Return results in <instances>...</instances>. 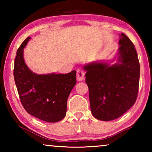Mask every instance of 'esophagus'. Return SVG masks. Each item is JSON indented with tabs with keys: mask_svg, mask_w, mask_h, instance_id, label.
Returning a JSON list of instances; mask_svg holds the SVG:
<instances>
[{
	"mask_svg": "<svg viewBox=\"0 0 152 152\" xmlns=\"http://www.w3.org/2000/svg\"><path fill=\"white\" fill-rule=\"evenodd\" d=\"M84 76H85V74H84V71L81 70V69H78L76 71V78L78 81H82L84 79Z\"/></svg>",
	"mask_w": 152,
	"mask_h": 152,
	"instance_id": "34e87169",
	"label": "esophagus"
}]
</instances>
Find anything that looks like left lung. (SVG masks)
<instances>
[{"instance_id": "obj_1", "label": "left lung", "mask_w": 152, "mask_h": 152, "mask_svg": "<svg viewBox=\"0 0 152 152\" xmlns=\"http://www.w3.org/2000/svg\"><path fill=\"white\" fill-rule=\"evenodd\" d=\"M119 40V60L109 64L94 63L84 67L89 89L92 114L104 121L120 117L135 104L140 83V66L135 45L124 33Z\"/></svg>"}]
</instances>
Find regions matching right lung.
<instances>
[{"label":"right lung","mask_w":152,"mask_h":152,"mask_svg":"<svg viewBox=\"0 0 152 152\" xmlns=\"http://www.w3.org/2000/svg\"><path fill=\"white\" fill-rule=\"evenodd\" d=\"M27 37L18 48L14 64V78L20 102L35 117L49 123L60 121L66 116L67 101L76 84V72L38 75L25 64L23 48Z\"/></svg>","instance_id":"1"}]
</instances>
